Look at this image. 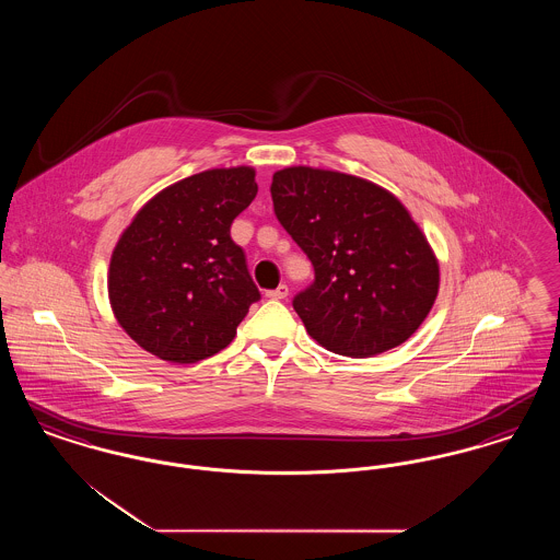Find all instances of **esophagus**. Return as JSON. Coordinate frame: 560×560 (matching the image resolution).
Here are the masks:
<instances>
[{"mask_svg":"<svg viewBox=\"0 0 560 560\" xmlns=\"http://www.w3.org/2000/svg\"><path fill=\"white\" fill-rule=\"evenodd\" d=\"M288 293H290L288 285H279L277 290H268L267 298H270V300H285Z\"/></svg>","mask_w":560,"mask_h":560,"instance_id":"34e87169","label":"esophagus"}]
</instances>
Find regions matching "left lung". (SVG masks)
I'll return each instance as SVG.
<instances>
[{
  "instance_id": "8db88e82",
  "label": "left lung",
  "mask_w": 560,
  "mask_h": 560,
  "mask_svg": "<svg viewBox=\"0 0 560 560\" xmlns=\"http://www.w3.org/2000/svg\"><path fill=\"white\" fill-rule=\"evenodd\" d=\"M270 195L315 268L292 304L320 347L365 359L411 338L434 304L439 265L399 199L363 178L302 165L277 172Z\"/></svg>"
}]
</instances>
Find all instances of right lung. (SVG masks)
<instances>
[{
  "label": "right lung",
  "instance_id": "1",
  "mask_svg": "<svg viewBox=\"0 0 560 560\" xmlns=\"http://www.w3.org/2000/svg\"><path fill=\"white\" fill-rule=\"evenodd\" d=\"M252 167L208 170L161 190L126 229L108 298L136 345L170 363L229 347L260 292L231 224L256 197Z\"/></svg>",
  "mask_w": 560,
  "mask_h": 560
}]
</instances>
